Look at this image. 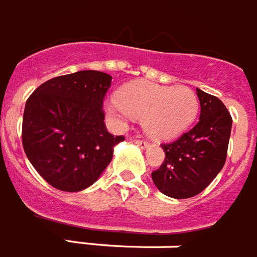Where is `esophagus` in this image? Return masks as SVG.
<instances>
[{"label": "esophagus", "instance_id": "esophagus-1", "mask_svg": "<svg viewBox=\"0 0 257 257\" xmlns=\"http://www.w3.org/2000/svg\"><path fill=\"white\" fill-rule=\"evenodd\" d=\"M135 144H138V146H139L140 148H144V150L150 147V144L147 143V142H143V140H135Z\"/></svg>", "mask_w": 257, "mask_h": 257}]
</instances>
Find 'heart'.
<instances>
[{
    "instance_id": "heart-1",
    "label": "heart",
    "mask_w": 257,
    "mask_h": 257,
    "mask_svg": "<svg viewBox=\"0 0 257 257\" xmlns=\"http://www.w3.org/2000/svg\"><path fill=\"white\" fill-rule=\"evenodd\" d=\"M104 111L118 128H126L131 120L139 118L151 139L169 142L191 126L199 111V98L183 85L135 80L123 85L118 97L105 101Z\"/></svg>"
}]
</instances>
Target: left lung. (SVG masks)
I'll use <instances>...</instances> for the list:
<instances>
[{"mask_svg": "<svg viewBox=\"0 0 257 257\" xmlns=\"http://www.w3.org/2000/svg\"><path fill=\"white\" fill-rule=\"evenodd\" d=\"M200 118L196 126L170 144H162L165 160L152 173L153 183L173 199L200 194L221 172L227 155L233 119L220 98L196 88Z\"/></svg>", "mask_w": 257, "mask_h": 257, "instance_id": "1", "label": "left lung"}]
</instances>
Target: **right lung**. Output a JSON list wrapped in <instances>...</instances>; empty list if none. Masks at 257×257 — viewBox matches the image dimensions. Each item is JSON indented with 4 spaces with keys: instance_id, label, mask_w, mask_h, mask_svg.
<instances>
[{
    "instance_id": "1",
    "label": "right lung",
    "mask_w": 257,
    "mask_h": 257,
    "mask_svg": "<svg viewBox=\"0 0 257 257\" xmlns=\"http://www.w3.org/2000/svg\"><path fill=\"white\" fill-rule=\"evenodd\" d=\"M111 76L83 70L43 83L23 114L24 152L36 172L61 191L78 192L100 178L123 137L107 133L102 98Z\"/></svg>"
}]
</instances>
